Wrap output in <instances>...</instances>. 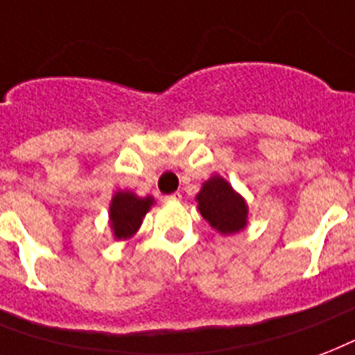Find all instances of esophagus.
Wrapping results in <instances>:
<instances>
[{"label":"esophagus","mask_w":355,"mask_h":355,"mask_svg":"<svg viewBox=\"0 0 355 355\" xmlns=\"http://www.w3.org/2000/svg\"><path fill=\"white\" fill-rule=\"evenodd\" d=\"M164 200H166V202H180L181 194L180 192H174V194H170V196H166Z\"/></svg>","instance_id":"esophagus-1"}]
</instances>
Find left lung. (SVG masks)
<instances>
[{
    "mask_svg": "<svg viewBox=\"0 0 355 355\" xmlns=\"http://www.w3.org/2000/svg\"><path fill=\"white\" fill-rule=\"evenodd\" d=\"M196 202L200 215L220 235H233L248 226V203L220 174L203 181Z\"/></svg>",
    "mask_w": 355,
    "mask_h": 355,
    "instance_id": "1",
    "label": "left lung"
}]
</instances>
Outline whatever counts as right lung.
Returning <instances> with one entry per match:
<instances>
[{"label":"right lung","instance_id":"add662e5","mask_svg":"<svg viewBox=\"0 0 355 355\" xmlns=\"http://www.w3.org/2000/svg\"><path fill=\"white\" fill-rule=\"evenodd\" d=\"M155 203L152 196H139L133 191H116L109 203V227L116 241H128L139 232L146 213Z\"/></svg>","mask_w":355,"mask_h":355}]
</instances>
